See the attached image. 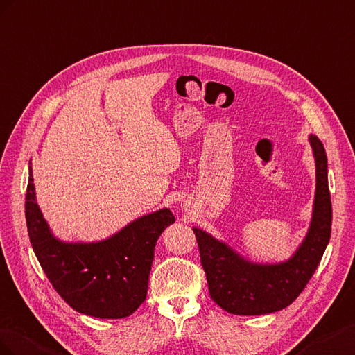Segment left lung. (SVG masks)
<instances>
[{
    "label": "left lung",
    "mask_w": 355,
    "mask_h": 355,
    "mask_svg": "<svg viewBox=\"0 0 355 355\" xmlns=\"http://www.w3.org/2000/svg\"><path fill=\"white\" fill-rule=\"evenodd\" d=\"M315 159V196L305 238L291 257L277 263L251 261L225 241L193 227L209 295L235 315H265L296 300L318 268L331 232V200L327 156L321 141L309 135Z\"/></svg>",
    "instance_id": "left-lung-1"
}]
</instances>
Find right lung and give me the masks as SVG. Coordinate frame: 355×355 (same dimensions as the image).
I'll use <instances>...</instances> for the list:
<instances>
[{"mask_svg": "<svg viewBox=\"0 0 355 355\" xmlns=\"http://www.w3.org/2000/svg\"><path fill=\"white\" fill-rule=\"evenodd\" d=\"M25 217L33 250L49 281L68 305L95 318H125L146 300L159 236L175 217L162 208L94 242L53 235L37 204L29 162Z\"/></svg>", "mask_w": 355, "mask_h": 355, "instance_id": "right-lung-1", "label": "right lung"}]
</instances>
